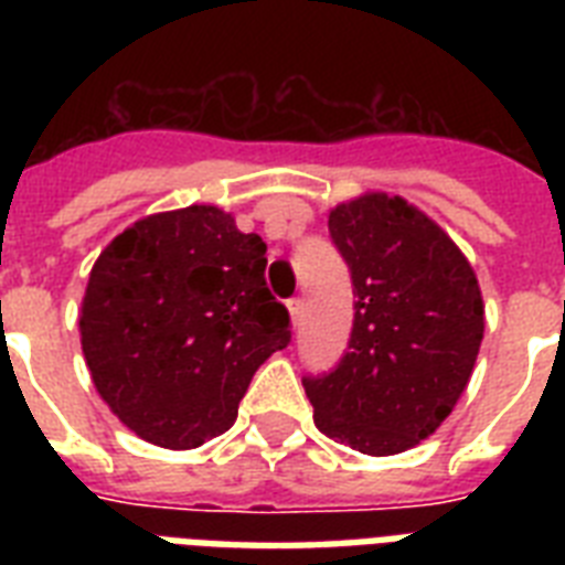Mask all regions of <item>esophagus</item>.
Instances as JSON below:
<instances>
[{"instance_id":"34e87169","label":"esophagus","mask_w":565,"mask_h":565,"mask_svg":"<svg viewBox=\"0 0 565 565\" xmlns=\"http://www.w3.org/2000/svg\"><path fill=\"white\" fill-rule=\"evenodd\" d=\"M287 310H290L292 328H299V326H301V317H305V301H301V299L287 301Z\"/></svg>"}]
</instances>
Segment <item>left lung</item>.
<instances>
[{"mask_svg": "<svg viewBox=\"0 0 565 565\" xmlns=\"http://www.w3.org/2000/svg\"><path fill=\"white\" fill-rule=\"evenodd\" d=\"M328 231L358 301L340 366L305 377L313 422L354 451L398 455L448 419L472 377L483 340L478 275L455 239L402 195L340 202Z\"/></svg>", "mask_w": 565, "mask_h": 565, "instance_id": "left-lung-1", "label": "left lung"}]
</instances>
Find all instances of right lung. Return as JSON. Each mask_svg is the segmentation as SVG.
Masks as SVG:
<instances>
[{
    "label": "right lung",
    "mask_w": 565,
    "mask_h": 565,
    "mask_svg": "<svg viewBox=\"0 0 565 565\" xmlns=\"http://www.w3.org/2000/svg\"><path fill=\"white\" fill-rule=\"evenodd\" d=\"M266 243L216 204L149 213L102 248L78 331L93 386L128 430L184 451L225 434L257 366L290 343Z\"/></svg>",
    "instance_id": "right-lung-1"
}]
</instances>
